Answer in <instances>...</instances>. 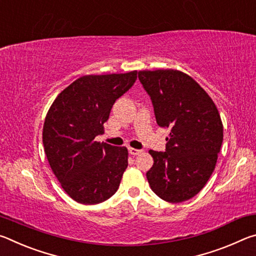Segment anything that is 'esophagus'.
Instances as JSON below:
<instances>
[{
    "instance_id": "1",
    "label": "esophagus",
    "mask_w": 256,
    "mask_h": 256,
    "mask_svg": "<svg viewBox=\"0 0 256 256\" xmlns=\"http://www.w3.org/2000/svg\"><path fill=\"white\" fill-rule=\"evenodd\" d=\"M128 152H130V154H132V156H136L138 154H141L142 150L134 149V148H128Z\"/></svg>"
}]
</instances>
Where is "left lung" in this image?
Masks as SVG:
<instances>
[{"instance_id":"left-lung-1","label":"left lung","mask_w":256,"mask_h":256,"mask_svg":"<svg viewBox=\"0 0 256 256\" xmlns=\"http://www.w3.org/2000/svg\"><path fill=\"white\" fill-rule=\"evenodd\" d=\"M156 120L170 128L164 151L150 150L151 190L172 203L196 196L214 170L224 128L214 102L196 81L177 70L138 71Z\"/></svg>"}]
</instances>
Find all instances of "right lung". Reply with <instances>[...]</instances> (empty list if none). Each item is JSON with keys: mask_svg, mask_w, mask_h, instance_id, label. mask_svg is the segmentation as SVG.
<instances>
[{"mask_svg": "<svg viewBox=\"0 0 256 256\" xmlns=\"http://www.w3.org/2000/svg\"><path fill=\"white\" fill-rule=\"evenodd\" d=\"M136 71L84 76L60 92L47 112L42 144L63 190L82 204L114 196L128 167V149L94 141L114 102L132 88Z\"/></svg>", "mask_w": 256, "mask_h": 256, "instance_id": "add662e5", "label": "right lung"}]
</instances>
